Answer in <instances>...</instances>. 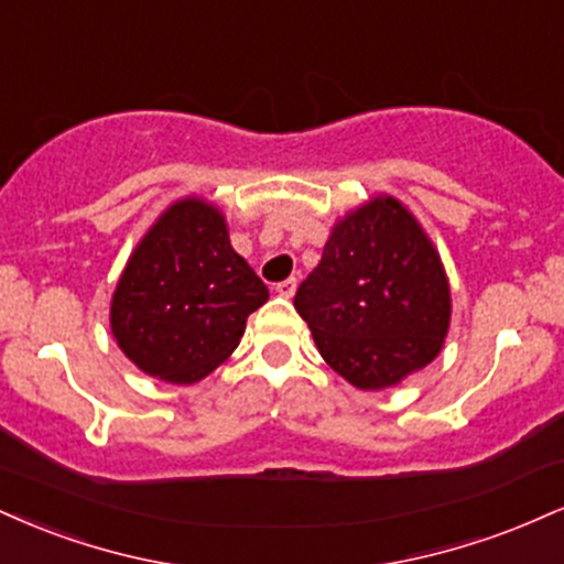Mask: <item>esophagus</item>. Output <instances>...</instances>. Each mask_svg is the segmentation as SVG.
Here are the masks:
<instances>
[{
    "mask_svg": "<svg viewBox=\"0 0 564 564\" xmlns=\"http://www.w3.org/2000/svg\"><path fill=\"white\" fill-rule=\"evenodd\" d=\"M275 291L283 296V300H291V296H294V291H296V278H286V281L275 283Z\"/></svg>",
    "mask_w": 564,
    "mask_h": 564,
    "instance_id": "obj_1",
    "label": "esophagus"
}]
</instances>
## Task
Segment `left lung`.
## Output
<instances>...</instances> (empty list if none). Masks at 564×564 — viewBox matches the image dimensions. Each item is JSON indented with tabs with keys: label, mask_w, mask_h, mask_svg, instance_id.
<instances>
[{
	"label": "left lung",
	"mask_w": 564,
	"mask_h": 564,
	"mask_svg": "<svg viewBox=\"0 0 564 564\" xmlns=\"http://www.w3.org/2000/svg\"><path fill=\"white\" fill-rule=\"evenodd\" d=\"M294 307L325 362L362 391L431 362L449 330V283L417 220L391 196L344 217Z\"/></svg>",
	"instance_id": "obj_1"
}]
</instances>
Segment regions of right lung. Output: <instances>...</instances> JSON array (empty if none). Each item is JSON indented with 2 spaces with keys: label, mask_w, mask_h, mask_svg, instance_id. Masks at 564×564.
Listing matches in <instances>:
<instances>
[{
  "label": "right lung",
  "mask_w": 564,
  "mask_h": 564,
  "mask_svg": "<svg viewBox=\"0 0 564 564\" xmlns=\"http://www.w3.org/2000/svg\"><path fill=\"white\" fill-rule=\"evenodd\" d=\"M268 286L234 252L223 215L183 199L149 228L112 296L118 347L149 376L196 383L239 347Z\"/></svg>",
  "instance_id": "add662e5"
}]
</instances>
